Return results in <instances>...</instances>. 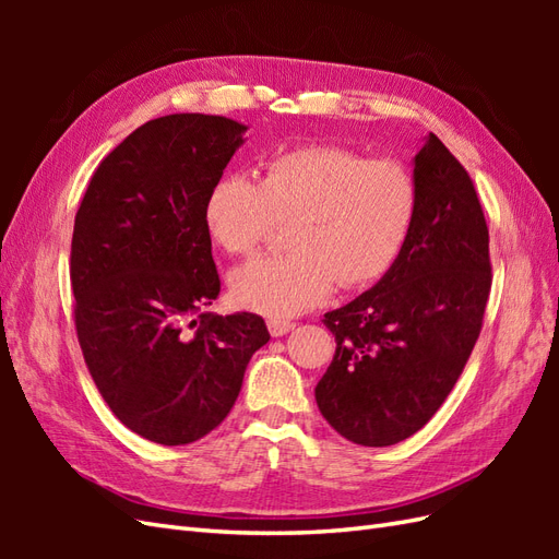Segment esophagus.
Wrapping results in <instances>:
<instances>
[{"label": "esophagus", "instance_id": "34e87169", "mask_svg": "<svg viewBox=\"0 0 559 559\" xmlns=\"http://www.w3.org/2000/svg\"><path fill=\"white\" fill-rule=\"evenodd\" d=\"M294 321H289V319H267V331H270V335L273 337H280V335H284V333H289V331H294Z\"/></svg>", "mask_w": 559, "mask_h": 559}]
</instances>
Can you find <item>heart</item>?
<instances>
[{
	"mask_svg": "<svg viewBox=\"0 0 559 559\" xmlns=\"http://www.w3.org/2000/svg\"><path fill=\"white\" fill-rule=\"evenodd\" d=\"M419 207L408 167L343 146H298L270 158L261 181L247 175L218 179L205 202L212 240L247 257L292 222V251L259 257L230 273L238 306L265 317H294L329 298L335 282L361 289L396 263Z\"/></svg>",
	"mask_w": 559,
	"mask_h": 559,
	"instance_id": "heart-1",
	"label": "heart"
}]
</instances>
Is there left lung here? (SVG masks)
Instances as JSON below:
<instances>
[{
    "label": "left lung",
    "mask_w": 559,
    "mask_h": 559,
    "mask_svg": "<svg viewBox=\"0 0 559 559\" xmlns=\"http://www.w3.org/2000/svg\"><path fill=\"white\" fill-rule=\"evenodd\" d=\"M419 207L389 273L324 314L335 354L314 399L347 441L384 448L441 408L476 345L492 286L489 233L468 173L429 132L413 160Z\"/></svg>",
    "instance_id": "1"
}]
</instances>
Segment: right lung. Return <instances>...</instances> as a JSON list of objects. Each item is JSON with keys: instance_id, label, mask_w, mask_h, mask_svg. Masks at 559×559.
Here are the masks:
<instances>
[{"instance_id": "obj_1", "label": "right lung", "mask_w": 559, "mask_h": 559, "mask_svg": "<svg viewBox=\"0 0 559 559\" xmlns=\"http://www.w3.org/2000/svg\"><path fill=\"white\" fill-rule=\"evenodd\" d=\"M245 132L226 116L154 118L99 163L74 218L83 359L111 413L160 445L222 425L270 341L259 314L205 312L222 292L205 202Z\"/></svg>"}]
</instances>
